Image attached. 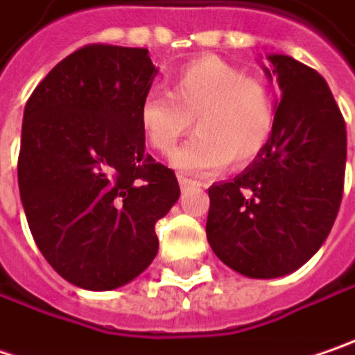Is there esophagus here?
Masks as SVG:
<instances>
[{
  "label": "esophagus",
  "mask_w": 355,
  "mask_h": 355,
  "mask_svg": "<svg viewBox=\"0 0 355 355\" xmlns=\"http://www.w3.org/2000/svg\"><path fill=\"white\" fill-rule=\"evenodd\" d=\"M193 182H194L193 178H189L187 175H182V173L178 175V184H180L182 189H187V187H189V184H193Z\"/></svg>",
  "instance_id": "1"
}]
</instances>
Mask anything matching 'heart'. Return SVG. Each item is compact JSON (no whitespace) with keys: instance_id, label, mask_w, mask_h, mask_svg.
<instances>
[{"instance_id":"heart-1","label":"heart","mask_w":355,"mask_h":355,"mask_svg":"<svg viewBox=\"0 0 355 355\" xmlns=\"http://www.w3.org/2000/svg\"><path fill=\"white\" fill-rule=\"evenodd\" d=\"M196 135L173 153L171 162L187 173L216 171L252 162L268 145L274 107L266 87L218 57L182 65L168 95L148 93L139 109L143 137L159 153H171L191 129Z\"/></svg>"}]
</instances>
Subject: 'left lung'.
<instances>
[{"label":"left lung","mask_w":355,"mask_h":355,"mask_svg":"<svg viewBox=\"0 0 355 355\" xmlns=\"http://www.w3.org/2000/svg\"><path fill=\"white\" fill-rule=\"evenodd\" d=\"M268 61L264 73L280 87L268 145L234 180L208 189V244L248 278L286 276L316 254L346 173V123L324 77L288 55Z\"/></svg>","instance_id":"obj_1"}]
</instances>
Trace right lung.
<instances>
[{"mask_svg": "<svg viewBox=\"0 0 355 355\" xmlns=\"http://www.w3.org/2000/svg\"><path fill=\"white\" fill-rule=\"evenodd\" d=\"M157 67L148 49L93 43L67 55L27 101L17 161L33 240L85 290H115L148 268L155 224L180 196L145 153L139 109Z\"/></svg>", "mask_w": 355, "mask_h": 355, "instance_id": "1", "label": "right lung"}]
</instances>
